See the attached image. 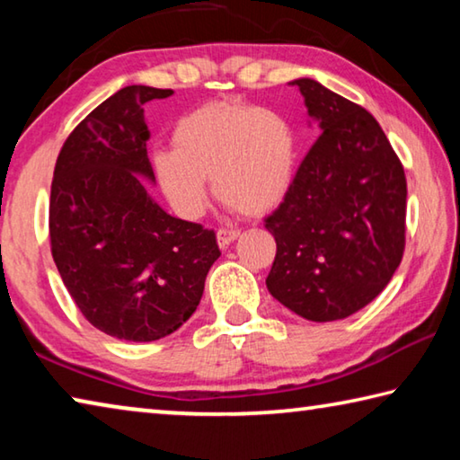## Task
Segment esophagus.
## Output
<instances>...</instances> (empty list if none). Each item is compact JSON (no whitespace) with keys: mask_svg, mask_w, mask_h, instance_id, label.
<instances>
[{"mask_svg":"<svg viewBox=\"0 0 460 460\" xmlns=\"http://www.w3.org/2000/svg\"><path fill=\"white\" fill-rule=\"evenodd\" d=\"M237 237H239L237 229H219V231H217V243H219V247H229Z\"/></svg>","mask_w":460,"mask_h":460,"instance_id":"34e87169","label":"esophagus"}]
</instances>
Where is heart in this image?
Here are the masks:
<instances>
[{
  "mask_svg": "<svg viewBox=\"0 0 460 460\" xmlns=\"http://www.w3.org/2000/svg\"><path fill=\"white\" fill-rule=\"evenodd\" d=\"M172 142L152 154V168L170 207L186 219L205 211L211 176L217 197L245 215L276 208L294 182L298 137L271 109L211 101L176 121Z\"/></svg>",
  "mask_w": 460,
  "mask_h": 460,
  "instance_id": "obj_1",
  "label": "heart"
}]
</instances>
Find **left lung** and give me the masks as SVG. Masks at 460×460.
Masks as SVG:
<instances>
[{"mask_svg":"<svg viewBox=\"0 0 460 460\" xmlns=\"http://www.w3.org/2000/svg\"><path fill=\"white\" fill-rule=\"evenodd\" d=\"M318 137L266 219L270 294L306 321L355 314L384 292L406 245V176L369 111L314 79L290 83Z\"/></svg>","mask_w":460,"mask_h":460,"instance_id":"obj_1","label":"left lung"}]
</instances>
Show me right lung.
<instances>
[{"label": "right lung", "mask_w": 460, "mask_h": 460, "mask_svg": "<svg viewBox=\"0 0 460 460\" xmlns=\"http://www.w3.org/2000/svg\"><path fill=\"white\" fill-rule=\"evenodd\" d=\"M172 93L119 89L75 128L54 166V263L83 316L121 341L150 342L181 329L221 255L215 231L166 213L141 181L155 182L142 107Z\"/></svg>", "instance_id": "1"}]
</instances>
